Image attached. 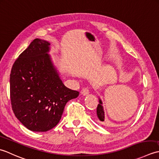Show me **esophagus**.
<instances>
[{
  "mask_svg": "<svg viewBox=\"0 0 159 159\" xmlns=\"http://www.w3.org/2000/svg\"><path fill=\"white\" fill-rule=\"evenodd\" d=\"M81 93H82V95H87L89 93V89L88 88H84L82 90Z\"/></svg>",
  "mask_w": 159,
  "mask_h": 159,
  "instance_id": "34e87169",
  "label": "esophagus"
}]
</instances>
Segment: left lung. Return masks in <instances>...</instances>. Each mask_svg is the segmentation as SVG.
Listing matches in <instances>:
<instances>
[{
    "instance_id": "8db88e82",
    "label": "left lung",
    "mask_w": 159,
    "mask_h": 159,
    "mask_svg": "<svg viewBox=\"0 0 159 159\" xmlns=\"http://www.w3.org/2000/svg\"><path fill=\"white\" fill-rule=\"evenodd\" d=\"M99 103L98 106V108H97V115H98V117L99 121L102 122L104 121L105 119V115H104V111H103V108L102 106V102L101 99H99Z\"/></svg>"
}]
</instances>
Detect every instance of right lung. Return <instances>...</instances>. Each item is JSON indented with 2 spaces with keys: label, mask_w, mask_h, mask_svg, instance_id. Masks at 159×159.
Returning <instances> with one entry per match:
<instances>
[{
  "label": "right lung",
  "mask_w": 159,
  "mask_h": 159,
  "mask_svg": "<svg viewBox=\"0 0 159 159\" xmlns=\"http://www.w3.org/2000/svg\"><path fill=\"white\" fill-rule=\"evenodd\" d=\"M50 43L36 38L13 64L10 74V99L15 116L34 132L54 128L66 103L80 93L64 85L51 61Z\"/></svg>",
  "instance_id": "add662e5"
}]
</instances>
